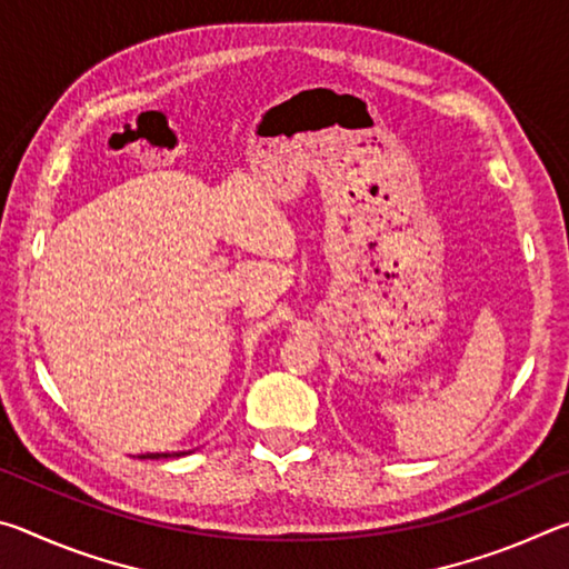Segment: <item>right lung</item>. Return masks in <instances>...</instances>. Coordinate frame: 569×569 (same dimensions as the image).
Returning <instances> with one entry per match:
<instances>
[{"mask_svg": "<svg viewBox=\"0 0 569 569\" xmlns=\"http://www.w3.org/2000/svg\"><path fill=\"white\" fill-rule=\"evenodd\" d=\"M182 455H188V451H176V455H142L140 459H168V457H182Z\"/></svg>", "mask_w": 569, "mask_h": 569, "instance_id": "right-lung-1", "label": "right lung"}]
</instances>
